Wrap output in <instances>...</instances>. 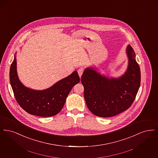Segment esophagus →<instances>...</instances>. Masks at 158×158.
I'll return each mask as SVG.
<instances>
[{"instance_id": "34e87169", "label": "esophagus", "mask_w": 158, "mask_h": 158, "mask_svg": "<svg viewBox=\"0 0 158 158\" xmlns=\"http://www.w3.org/2000/svg\"><path fill=\"white\" fill-rule=\"evenodd\" d=\"M83 72H84V69L83 68H80L77 70V73H78L80 77H81V76L82 75Z\"/></svg>"}]
</instances>
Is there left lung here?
<instances>
[{
	"label": "left lung",
	"instance_id": "1",
	"mask_svg": "<svg viewBox=\"0 0 158 158\" xmlns=\"http://www.w3.org/2000/svg\"><path fill=\"white\" fill-rule=\"evenodd\" d=\"M128 66L119 77L101 75L97 69L86 68L82 75L84 98L88 109L100 117H110L122 113L131 105L140 85V67L130 45L126 48Z\"/></svg>",
	"mask_w": 158,
	"mask_h": 158
}]
</instances>
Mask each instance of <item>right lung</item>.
Segmentation results:
<instances>
[{"mask_svg":"<svg viewBox=\"0 0 158 158\" xmlns=\"http://www.w3.org/2000/svg\"><path fill=\"white\" fill-rule=\"evenodd\" d=\"M9 77L15 99L23 110L32 115L45 117H52L60 112L69 92L80 82L77 71H74L44 90H35L26 87L18 76L16 54L10 68Z\"/></svg>","mask_w":158,"mask_h":158,"instance_id":"right-lung-1","label":"right lung"}]
</instances>
